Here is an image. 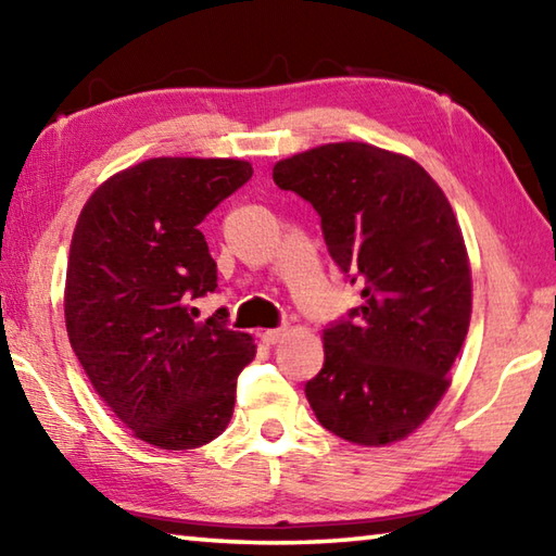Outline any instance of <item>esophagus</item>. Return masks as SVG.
<instances>
[{"instance_id": "1", "label": "esophagus", "mask_w": 556, "mask_h": 556, "mask_svg": "<svg viewBox=\"0 0 556 556\" xmlns=\"http://www.w3.org/2000/svg\"><path fill=\"white\" fill-rule=\"evenodd\" d=\"M285 336H287V328H267V331L260 333V338H262V341H265L267 345L279 343Z\"/></svg>"}]
</instances>
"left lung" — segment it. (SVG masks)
<instances>
[{
	"mask_svg": "<svg viewBox=\"0 0 556 556\" xmlns=\"http://www.w3.org/2000/svg\"><path fill=\"white\" fill-rule=\"evenodd\" d=\"M275 184L321 215L328 252L363 304L324 328L326 363L306 400L331 434L388 446L444 397L470 324V262L439 184L414 159L336 142L281 159Z\"/></svg>",
	"mask_w": 556,
	"mask_h": 556,
	"instance_id": "left-lung-1",
	"label": "left lung"
}]
</instances>
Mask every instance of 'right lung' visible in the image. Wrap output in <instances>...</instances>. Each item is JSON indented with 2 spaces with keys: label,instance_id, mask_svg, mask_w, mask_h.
<instances>
[{
  "label": "right lung",
  "instance_id": "add662e5",
  "mask_svg": "<svg viewBox=\"0 0 556 556\" xmlns=\"http://www.w3.org/2000/svg\"><path fill=\"white\" fill-rule=\"evenodd\" d=\"M242 159L156 156L100 184L75 223L65 331L92 390L131 437L186 451L230 425L235 380L255 357L250 333L188 301L215 291L201 223L248 184Z\"/></svg>",
  "mask_w": 556,
  "mask_h": 556
}]
</instances>
